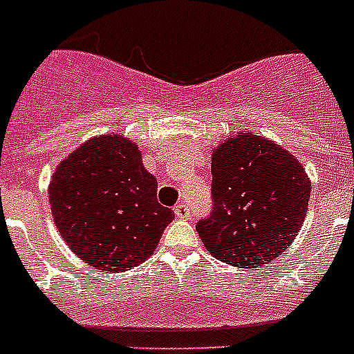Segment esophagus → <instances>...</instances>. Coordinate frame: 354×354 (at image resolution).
Instances as JSON below:
<instances>
[{
  "label": "esophagus",
  "instance_id": "1",
  "mask_svg": "<svg viewBox=\"0 0 354 354\" xmlns=\"http://www.w3.org/2000/svg\"><path fill=\"white\" fill-rule=\"evenodd\" d=\"M174 212H175V218H179V220H187V218L192 216V211H189V207H187V205H184V204L175 205Z\"/></svg>",
  "mask_w": 354,
  "mask_h": 354
}]
</instances>
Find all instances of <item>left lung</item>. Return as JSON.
<instances>
[{"instance_id": "1", "label": "left lung", "mask_w": 354, "mask_h": 354, "mask_svg": "<svg viewBox=\"0 0 354 354\" xmlns=\"http://www.w3.org/2000/svg\"><path fill=\"white\" fill-rule=\"evenodd\" d=\"M212 214L196 225L212 257L257 268L282 255L305 221L312 184L289 150L237 133L212 150Z\"/></svg>"}]
</instances>
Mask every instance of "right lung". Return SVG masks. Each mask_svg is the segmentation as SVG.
Wrapping results in <instances>:
<instances>
[{"label": "right lung", "instance_id": "right-lung-1", "mask_svg": "<svg viewBox=\"0 0 354 354\" xmlns=\"http://www.w3.org/2000/svg\"><path fill=\"white\" fill-rule=\"evenodd\" d=\"M48 195L68 248L104 273L142 264L174 220L158 202V180L143 167L142 150L118 133L72 150L56 167Z\"/></svg>", "mask_w": 354, "mask_h": 354}]
</instances>
